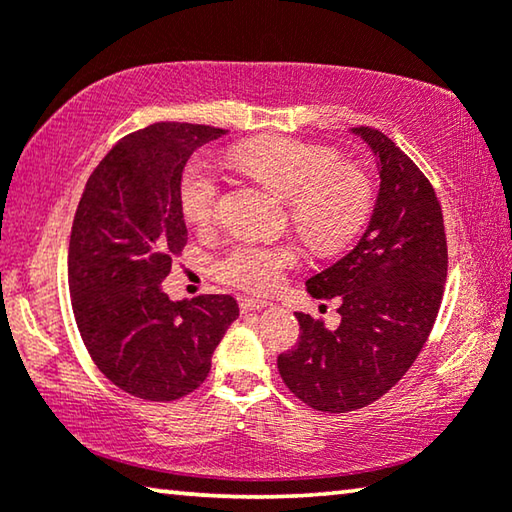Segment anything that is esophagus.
I'll list each match as a JSON object with an SVG mask.
<instances>
[{"label": "esophagus", "mask_w": 512, "mask_h": 512, "mask_svg": "<svg viewBox=\"0 0 512 512\" xmlns=\"http://www.w3.org/2000/svg\"><path fill=\"white\" fill-rule=\"evenodd\" d=\"M266 307H273V302L262 300V298H239V309L241 311H259V309H266Z\"/></svg>", "instance_id": "34e87169"}]
</instances>
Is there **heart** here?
<instances>
[{"instance_id": "heart-1", "label": "heart", "mask_w": 512, "mask_h": 512, "mask_svg": "<svg viewBox=\"0 0 512 512\" xmlns=\"http://www.w3.org/2000/svg\"><path fill=\"white\" fill-rule=\"evenodd\" d=\"M232 160L257 183L282 198L298 235L316 253H336L366 225L375 205L370 176L354 164H341L327 146L289 137H262L232 149ZM219 176L212 164L194 158L178 185L180 210L196 228H210L219 214ZM293 246H264L244 241L214 262V275L230 287L266 293L280 287L284 273L298 266Z\"/></svg>"}]
</instances>
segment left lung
I'll return each instance as SVG.
<instances>
[{
	"label": "left lung",
	"mask_w": 512,
	"mask_h": 512,
	"mask_svg": "<svg viewBox=\"0 0 512 512\" xmlns=\"http://www.w3.org/2000/svg\"><path fill=\"white\" fill-rule=\"evenodd\" d=\"M377 158L379 194L359 244L307 280L316 300L341 302V325L296 314L300 339L277 357L289 391L316 411L348 413L391 391L418 359L447 280L443 210L427 176L393 140L352 128Z\"/></svg>",
	"instance_id": "1"
}]
</instances>
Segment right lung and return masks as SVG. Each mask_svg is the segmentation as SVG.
<instances>
[{"instance_id": "add662e5", "label": "right lung", "mask_w": 512, "mask_h": 512, "mask_svg": "<svg viewBox=\"0 0 512 512\" xmlns=\"http://www.w3.org/2000/svg\"><path fill=\"white\" fill-rule=\"evenodd\" d=\"M223 128L160 121L126 135L85 183L69 237L72 309L92 361L121 391L171 402L203 384L232 296L169 300L162 280L187 244L178 185Z\"/></svg>"}]
</instances>
